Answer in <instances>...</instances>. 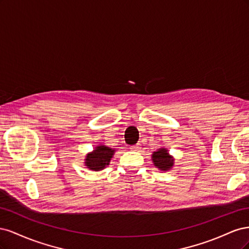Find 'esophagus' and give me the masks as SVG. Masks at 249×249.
Listing matches in <instances>:
<instances>
[{
  "mask_svg": "<svg viewBox=\"0 0 249 249\" xmlns=\"http://www.w3.org/2000/svg\"><path fill=\"white\" fill-rule=\"evenodd\" d=\"M139 148H140V144H135V145H132V146L130 147L131 150H138Z\"/></svg>",
  "mask_w": 249,
  "mask_h": 249,
  "instance_id": "obj_1",
  "label": "esophagus"
}]
</instances>
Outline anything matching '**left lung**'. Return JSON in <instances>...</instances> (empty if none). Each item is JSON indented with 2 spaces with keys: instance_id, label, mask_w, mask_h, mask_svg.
Returning <instances> with one entry per match:
<instances>
[{
  "instance_id": "8db88e82",
  "label": "left lung",
  "mask_w": 249,
  "mask_h": 249,
  "mask_svg": "<svg viewBox=\"0 0 249 249\" xmlns=\"http://www.w3.org/2000/svg\"><path fill=\"white\" fill-rule=\"evenodd\" d=\"M152 161L155 166L162 171H168L175 166V158L170 154L166 147L158 148L152 154Z\"/></svg>"
}]
</instances>
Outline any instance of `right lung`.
<instances>
[{"label":"right lung","instance_id":"add662e5","mask_svg":"<svg viewBox=\"0 0 249 249\" xmlns=\"http://www.w3.org/2000/svg\"><path fill=\"white\" fill-rule=\"evenodd\" d=\"M116 152L115 148L109 147L105 144H100L93 148L92 152L86 155L84 159L85 166L92 171H100L106 168Z\"/></svg>","mask_w":249,"mask_h":249}]
</instances>
